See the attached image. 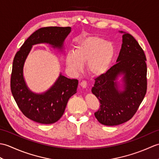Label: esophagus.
<instances>
[{
    "instance_id": "34e87169",
    "label": "esophagus",
    "mask_w": 159,
    "mask_h": 159,
    "mask_svg": "<svg viewBox=\"0 0 159 159\" xmlns=\"http://www.w3.org/2000/svg\"><path fill=\"white\" fill-rule=\"evenodd\" d=\"M80 85L83 88H86L87 87V82L85 80H83V81L80 83Z\"/></svg>"
}]
</instances>
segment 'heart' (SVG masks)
<instances>
[{
	"instance_id": "obj_1",
	"label": "heart",
	"mask_w": 159,
	"mask_h": 159,
	"mask_svg": "<svg viewBox=\"0 0 159 159\" xmlns=\"http://www.w3.org/2000/svg\"><path fill=\"white\" fill-rule=\"evenodd\" d=\"M115 55L113 43L98 36H90L77 43L74 53L66 57V65L74 73L82 70L83 63L90 75L99 77L109 70Z\"/></svg>"
}]
</instances>
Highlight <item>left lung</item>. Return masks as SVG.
<instances>
[{
	"label": "left lung",
	"mask_w": 159,
	"mask_h": 159,
	"mask_svg": "<svg viewBox=\"0 0 159 159\" xmlns=\"http://www.w3.org/2000/svg\"><path fill=\"white\" fill-rule=\"evenodd\" d=\"M123 33L122 44L116 63L96 78L92 92L100 108L94 113L100 124L116 126L130 120L147 91L146 57L139 43L129 33ZM123 75V90L119 89L118 77Z\"/></svg>",
	"instance_id": "1"
}]
</instances>
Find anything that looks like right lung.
Here are the masks:
<instances>
[{
    "label": "right lung",
    "instance_id": "add662e5",
    "mask_svg": "<svg viewBox=\"0 0 159 159\" xmlns=\"http://www.w3.org/2000/svg\"><path fill=\"white\" fill-rule=\"evenodd\" d=\"M71 27L48 26L33 33L16 52L13 61L11 91L20 111L36 122L44 124L58 121L64 113L70 98L76 93L79 81L60 74L54 85L46 92L35 93L26 85L23 76L24 64L33 45L49 43L53 48L61 50Z\"/></svg>",
    "mask_w": 159,
    "mask_h": 159
}]
</instances>
